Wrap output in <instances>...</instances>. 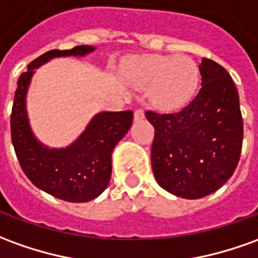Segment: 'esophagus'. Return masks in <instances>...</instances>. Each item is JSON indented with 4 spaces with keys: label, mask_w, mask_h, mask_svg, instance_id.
<instances>
[{
    "label": "esophagus",
    "mask_w": 258,
    "mask_h": 258,
    "mask_svg": "<svg viewBox=\"0 0 258 258\" xmlns=\"http://www.w3.org/2000/svg\"><path fill=\"white\" fill-rule=\"evenodd\" d=\"M144 117H145V113H144V110H142V109H137V110L134 111L135 121H141V120H144Z\"/></svg>",
    "instance_id": "1"
}]
</instances>
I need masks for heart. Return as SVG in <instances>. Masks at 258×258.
<instances>
[{
	"label": "heart",
	"instance_id": "obj_1",
	"mask_svg": "<svg viewBox=\"0 0 258 258\" xmlns=\"http://www.w3.org/2000/svg\"><path fill=\"white\" fill-rule=\"evenodd\" d=\"M124 78L140 89L149 88L151 100L162 110H177L188 103L197 91V64L185 57L137 55L123 64Z\"/></svg>",
	"mask_w": 258,
	"mask_h": 258
}]
</instances>
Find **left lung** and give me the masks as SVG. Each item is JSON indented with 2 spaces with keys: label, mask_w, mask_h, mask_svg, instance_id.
Instances as JSON below:
<instances>
[{
  "label": "left lung",
  "mask_w": 258,
  "mask_h": 258,
  "mask_svg": "<svg viewBox=\"0 0 258 258\" xmlns=\"http://www.w3.org/2000/svg\"><path fill=\"white\" fill-rule=\"evenodd\" d=\"M201 89L191 103L172 114L148 110L154 125L151 151L158 184L187 200L217 191L240 159L243 120L239 93L228 71L203 58Z\"/></svg>",
  "instance_id": "obj_1"
}]
</instances>
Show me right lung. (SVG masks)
<instances>
[{
  "instance_id": "add662e5",
  "label": "right lung",
  "mask_w": 258,
  "mask_h": 258,
  "mask_svg": "<svg viewBox=\"0 0 258 258\" xmlns=\"http://www.w3.org/2000/svg\"><path fill=\"white\" fill-rule=\"evenodd\" d=\"M92 46L71 50H51L28 66L18 81L12 114L11 138L16 158L33 184L43 191L70 203H86L106 190L111 176V154L133 124V111H102L91 120L85 131L67 148L43 145L30 128L26 93L36 68L54 57L86 55Z\"/></svg>"
}]
</instances>
